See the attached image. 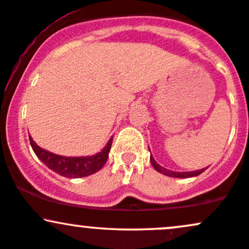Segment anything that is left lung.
<instances>
[{"instance_id":"left-lung-1","label":"left lung","mask_w":249,"mask_h":249,"mask_svg":"<svg viewBox=\"0 0 249 249\" xmlns=\"http://www.w3.org/2000/svg\"><path fill=\"white\" fill-rule=\"evenodd\" d=\"M150 160H151V164H152V166L156 168L158 172H160L162 174H165V176H168V177H173V178H191V177H196V176H199L200 173L204 172L206 168H201V170H198V171H193V172H173V171H170V170H166V168L161 167L160 165H158L156 162V160L153 159V157L151 156L150 157Z\"/></svg>"}]
</instances>
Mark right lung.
<instances>
[{
	"mask_svg": "<svg viewBox=\"0 0 249 249\" xmlns=\"http://www.w3.org/2000/svg\"><path fill=\"white\" fill-rule=\"evenodd\" d=\"M30 145L38 159L44 162L53 172L67 178H82L98 172L108 158L113 138H111L102 152L91 157H62L39 147L29 136Z\"/></svg>",
	"mask_w": 249,
	"mask_h": 249,
	"instance_id": "add662e5",
	"label": "right lung"
}]
</instances>
